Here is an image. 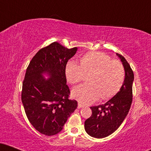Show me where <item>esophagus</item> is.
<instances>
[{
	"label": "esophagus",
	"mask_w": 151,
	"mask_h": 151,
	"mask_svg": "<svg viewBox=\"0 0 151 151\" xmlns=\"http://www.w3.org/2000/svg\"><path fill=\"white\" fill-rule=\"evenodd\" d=\"M83 106H83L82 104H80V103H78V106H77V108H78V109H81V108H82Z\"/></svg>",
	"instance_id": "obj_1"
}]
</instances>
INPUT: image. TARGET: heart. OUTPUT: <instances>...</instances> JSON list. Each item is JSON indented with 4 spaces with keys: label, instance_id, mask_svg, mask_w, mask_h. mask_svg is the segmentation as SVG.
<instances>
[{
    "label": "heart",
    "instance_id": "heart-1",
    "mask_svg": "<svg viewBox=\"0 0 151 151\" xmlns=\"http://www.w3.org/2000/svg\"><path fill=\"white\" fill-rule=\"evenodd\" d=\"M67 81L72 85L80 83L89 74V84L77 86L72 96L80 103L89 104L101 98L108 100L119 93L125 80V69L120 61L111 60L106 53L88 52L79 59V65L67 62L65 70Z\"/></svg>",
    "mask_w": 151,
    "mask_h": 151
}]
</instances>
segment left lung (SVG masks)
<instances>
[{"instance_id": "1", "label": "left lung", "mask_w": 151, "mask_h": 151, "mask_svg": "<svg viewBox=\"0 0 151 151\" xmlns=\"http://www.w3.org/2000/svg\"><path fill=\"white\" fill-rule=\"evenodd\" d=\"M116 55L125 69V80L119 93L106 103L90 107L92 114L84 122V129L93 138H105L117 130L127 116L132 103L134 74L124 57Z\"/></svg>"}]
</instances>
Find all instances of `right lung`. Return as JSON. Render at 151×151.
<instances>
[{
  "label": "right lung",
  "mask_w": 151,
  "mask_h": 151,
  "mask_svg": "<svg viewBox=\"0 0 151 151\" xmlns=\"http://www.w3.org/2000/svg\"><path fill=\"white\" fill-rule=\"evenodd\" d=\"M77 47H65L54 42L35 54L27 67L22 82L21 99L27 119L32 126L46 136L62 131L67 119L77 106L70 99L65 70ZM47 73L50 78L42 77Z\"/></svg>",
  "instance_id": "obj_1"
}]
</instances>
